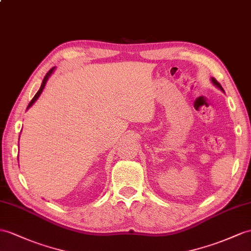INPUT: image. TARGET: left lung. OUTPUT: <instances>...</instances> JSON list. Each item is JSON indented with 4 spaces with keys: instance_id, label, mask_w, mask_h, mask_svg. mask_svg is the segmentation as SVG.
I'll return each instance as SVG.
<instances>
[{
    "instance_id": "left-lung-1",
    "label": "left lung",
    "mask_w": 251,
    "mask_h": 251,
    "mask_svg": "<svg viewBox=\"0 0 251 251\" xmlns=\"http://www.w3.org/2000/svg\"><path fill=\"white\" fill-rule=\"evenodd\" d=\"M212 82H213L214 83V85L217 87V88H220L221 90H222V91H224V89H223V87L221 86V83L220 82H218L215 78H212Z\"/></svg>"
}]
</instances>
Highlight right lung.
<instances>
[{
  "mask_svg": "<svg viewBox=\"0 0 251 251\" xmlns=\"http://www.w3.org/2000/svg\"><path fill=\"white\" fill-rule=\"evenodd\" d=\"M54 69L55 68H53V69H50V71H49V72H48V74L46 75V77H44V79H43V81H42V83H41V87H40V89H39V91H38L37 93H36V95L34 96V98H33V100H30V102H29V104H28V106H27V109L31 106V105H33L34 104V102L36 101V100L38 99V98H39V96H40V94L42 93V91H43V89H44V87H46V85H47V81H48V79H49V77L50 76V74H52L53 73V71H54Z\"/></svg>",
  "mask_w": 251,
  "mask_h": 251,
  "instance_id": "add662e5",
  "label": "right lung"
}]
</instances>
